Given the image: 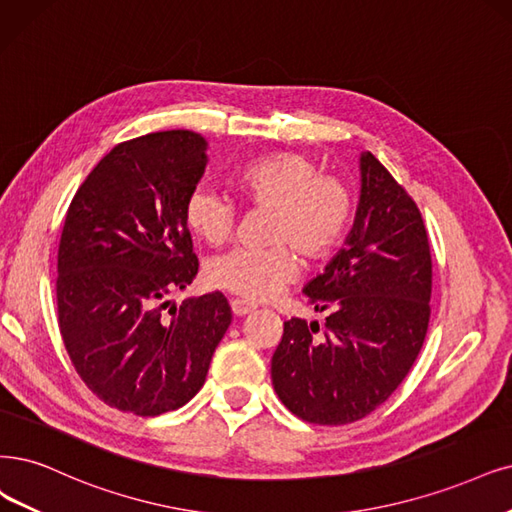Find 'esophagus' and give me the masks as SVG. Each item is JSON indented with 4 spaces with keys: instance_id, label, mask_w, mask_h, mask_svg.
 <instances>
[{
    "instance_id": "obj_1",
    "label": "esophagus",
    "mask_w": 512,
    "mask_h": 512,
    "mask_svg": "<svg viewBox=\"0 0 512 512\" xmlns=\"http://www.w3.org/2000/svg\"><path fill=\"white\" fill-rule=\"evenodd\" d=\"M253 310H255L253 304H246V301H242V299H232V312L236 316H246V314L253 312Z\"/></svg>"
}]
</instances>
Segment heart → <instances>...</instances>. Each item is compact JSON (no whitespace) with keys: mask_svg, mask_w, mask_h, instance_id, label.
I'll list each match as a JSON object with an SVG mask.
<instances>
[{"mask_svg":"<svg viewBox=\"0 0 512 512\" xmlns=\"http://www.w3.org/2000/svg\"><path fill=\"white\" fill-rule=\"evenodd\" d=\"M242 204L272 208L263 249H234L206 266L208 285L249 301L276 297L297 276L299 251L308 261L329 257L342 242L354 213L352 189L325 175L320 162L301 151H278L240 168ZM185 225L206 244L219 246L236 230V206L215 189L198 185L183 204Z\"/></svg>","mask_w":512,"mask_h":512,"instance_id":"1","label":"heart"}]
</instances>
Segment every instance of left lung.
Segmentation results:
<instances>
[{
    "mask_svg": "<svg viewBox=\"0 0 512 512\" xmlns=\"http://www.w3.org/2000/svg\"><path fill=\"white\" fill-rule=\"evenodd\" d=\"M346 240L304 293L325 329L291 318L272 356V384L297 418L342 426L390 399L418 358L430 320L432 257L418 204L371 151Z\"/></svg>",
    "mask_w": 512,
    "mask_h": 512,
    "instance_id": "8db88e82",
    "label": "left lung"
}]
</instances>
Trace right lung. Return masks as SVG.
<instances>
[{
    "mask_svg": "<svg viewBox=\"0 0 512 512\" xmlns=\"http://www.w3.org/2000/svg\"><path fill=\"white\" fill-rule=\"evenodd\" d=\"M192 130L118 143L75 192L56 257V318L71 365L99 399L160 415L202 388L232 310L223 293L170 306L198 259L183 219L206 166Z\"/></svg>",
    "mask_w": 512,
    "mask_h": 512,
    "instance_id": "obj_1",
    "label": "right lung"
}]
</instances>
